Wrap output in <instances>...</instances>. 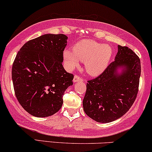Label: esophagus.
<instances>
[{"label":"esophagus","mask_w":152,"mask_h":152,"mask_svg":"<svg viewBox=\"0 0 152 152\" xmlns=\"http://www.w3.org/2000/svg\"><path fill=\"white\" fill-rule=\"evenodd\" d=\"M82 80H83L82 77H80V76H78V75H75L74 78V83L78 82V81H82Z\"/></svg>","instance_id":"1"}]
</instances>
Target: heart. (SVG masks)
<instances>
[{"instance_id": "1", "label": "heart", "mask_w": 152, "mask_h": 152, "mask_svg": "<svg viewBox=\"0 0 152 152\" xmlns=\"http://www.w3.org/2000/svg\"><path fill=\"white\" fill-rule=\"evenodd\" d=\"M111 55L112 50L109 46L93 40H83L75 44L73 50H65L63 58L69 69L77 66L80 60L85 63L86 69L90 74L97 75L107 68Z\"/></svg>"}]
</instances>
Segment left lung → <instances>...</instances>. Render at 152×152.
<instances>
[{"instance_id":"1","label":"left lung","mask_w":152,"mask_h":152,"mask_svg":"<svg viewBox=\"0 0 152 152\" xmlns=\"http://www.w3.org/2000/svg\"><path fill=\"white\" fill-rule=\"evenodd\" d=\"M115 60L95 78L88 80L83 101L85 113L99 123L124 116L133 104L139 90L140 59L127 46H118ZM124 68L121 75L116 73Z\"/></svg>"}]
</instances>
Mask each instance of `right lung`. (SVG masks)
Returning a JSON list of instances; mask_svg holds the SVG:
<instances>
[{
    "label": "right lung",
    "instance_id": "1",
    "mask_svg": "<svg viewBox=\"0 0 152 152\" xmlns=\"http://www.w3.org/2000/svg\"><path fill=\"white\" fill-rule=\"evenodd\" d=\"M67 38L62 34H45L26 42L17 54L12 69L15 96L34 116L57 113L65 90L73 85L74 75L62 65Z\"/></svg>",
    "mask_w": 152,
    "mask_h": 152
}]
</instances>
